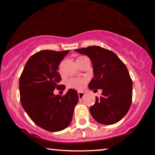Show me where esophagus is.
Masks as SVG:
<instances>
[{"mask_svg": "<svg viewBox=\"0 0 155 155\" xmlns=\"http://www.w3.org/2000/svg\"><path fill=\"white\" fill-rule=\"evenodd\" d=\"M84 96V93L83 92H81V91H79V92H78V97H79L80 99H82Z\"/></svg>", "mask_w": 155, "mask_h": 155, "instance_id": "34e87169", "label": "esophagus"}]
</instances>
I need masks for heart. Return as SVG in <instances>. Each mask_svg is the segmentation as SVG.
I'll return each mask as SVG.
<instances>
[{
	"label": "heart",
	"instance_id": "1",
	"mask_svg": "<svg viewBox=\"0 0 155 155\" xmlns=\"http://www.w3.org/2000/svg\"><path fill=\"white\" fill-rule=\"evenodd\" d=\"M82 57H79L77 59V61L80 60ZM87 82V79L84 78H71L68 81V87L72 89H75V90H81L85 85Z\"/></svg>",
	"mask_w": 155,
	"mask_h": 155
}]
</instances>
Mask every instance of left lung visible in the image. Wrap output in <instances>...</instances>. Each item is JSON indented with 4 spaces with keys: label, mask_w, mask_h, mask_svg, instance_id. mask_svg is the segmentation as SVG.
Listing matches in <instances>:
<instances>
[{
    "label": "left lung",
    "mask_w": 155,
    "mask_h": 155,
    "mask_svg": "<svg viewBox=\"0 0 155 155\" xmlns=\"http://www.w3.org/2000/svg\"><path fill=\"white\" fill-rule=\"evenodd\" d=\"M86 55L92 63L94 78L89 83L91 90L101 89L90 111L97 122L111 125L122 119L132 103L133 82L126 65L113 51L97 46L75 49Z\"/></svg>",
    "instance_id": "8db88e82"
}]
</instances>
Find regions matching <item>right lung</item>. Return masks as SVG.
<instances>
[{"label":"right lung","mask_w":155,"mask_h":155,"mask_svg":"<svg viewBox=\"0 0 155 155\" xmlns=\"http://www.w3.org/2000/svg\"><path fill=\"white\" fill-rule=\"evenodd\" d=\"M69 50H43L27 61L19 82L20 101L29 117L40 128L50 132L66 128L73 118L74 109L79 101L78 92L68 90L63 97L54 90H64L58 85L61 80L58 65Z\"/></svg>","instance_id":"add662e5"}]
</instances>
